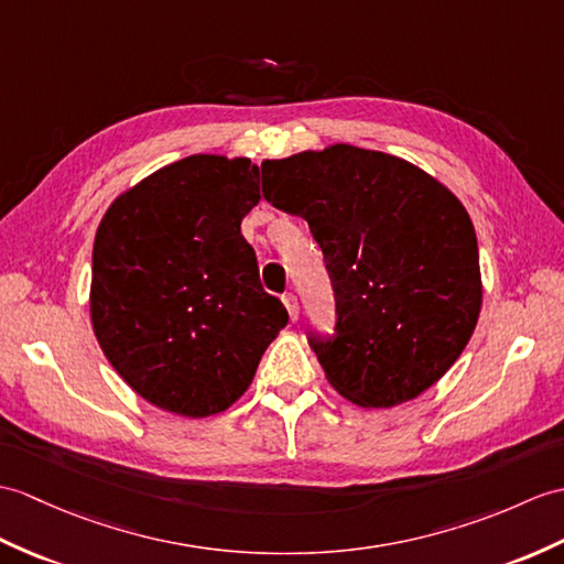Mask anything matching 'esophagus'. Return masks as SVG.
<instances>
[{
	"mask_svg": "<svg viewBox=\"0 0 564 564\" xmlns=\"http://www.w3.org/2000/svg\"><path fill=\"white\" fill-rule=\"evenodd\" d=\"M283 305H285L288 314H291V319H293V322H297V317H300V303H297V295H295V293H285V295H283Z\"/></svg>",
	"mask_w": 564,
	"mask_h": 564,
	"instance_id": "esophagus-1",
	"label": "esophagus"
}]
</instances>
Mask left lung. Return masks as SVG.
Wrapping results in <instances>:
<instances>
[{
  "label": "left lung",
  "mask_w": 564,
  "mask_h": 564,
  "mask_svg": "<svg viewBox=\"0 0 564 564\" xmlns=\"http://www.w3.org/2000/svg\"><path fill=\"white\" fill-rule=\"evenodd\" d=\"M261 192L303 216L322 247L336 324L307 341L338 394L389 409L435 384L466 348L482 297L462 202L421 167L348 143L264 161Z\"/></svg>",
  "instance_id": "obj_1"
}]
</instances>
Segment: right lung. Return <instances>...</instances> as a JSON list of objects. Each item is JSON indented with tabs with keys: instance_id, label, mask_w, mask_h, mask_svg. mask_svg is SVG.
<instances>
[{
	"instance_id": "obj_1",
	"label": "right lung",
	"mask_w": 564,
	"mask_h": 564,
	"mask_svg": "<svg viewBox=\"0 0 564 564\" xmlns=\"http://www.w3.org/2000/svg\"><path fill=\"white\" fill-rule=\"evenodd\" d=\"M259 196L247 159L189 155L117 196L100 220L94 332L124 382L163 411H226L288 324L240 232Z\"/></svg>"
}]
</instances>
